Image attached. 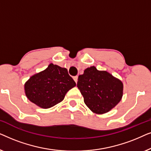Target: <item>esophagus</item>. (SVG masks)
Wrapping results in <instances>:
<instances>
[{"label":"esophagus","mask_w":151,"mask_h":151,"mask_svg":"<svg viewBox=\"0 0 151 151\" xmlns=\"http://www.w3.org/2000/svg\"><path fill=\"white\" fill-rule=\"evenodd\" d=\"M78 76H74V77H73L74 81H75V82H76V83H77V82H78Z\"/></svg>","instance_id":"obj_1"}]
</instances>
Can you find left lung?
I'll use <instances>...</instances> for the list:
<instances>
[{
  "mask_svg": "<svg viewBox=\"0 0 151 151\" xmlns=\"http://www.w3.org/2000/svg\"><path fill=\"white\" fill-rule=\"evenodd\" d=\"M77 86L86 106L98 114L109 112L122 97V82L108 72L98 71L95 67L87 68L79 76Z\"/></svg>",
  "mask_w": 151,
  "mask_h": 151,
  "instance_id": "1",
  "label": "left lung"
}]
</instances>
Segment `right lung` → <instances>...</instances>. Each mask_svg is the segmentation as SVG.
Segmentation results:
<instances>
[{
  "mask_svg": "<svg viewBox=\"0 0 151 151\" xmlns=\"http://www.w3.org/2000/svg\"><path fill=\"white\" fill-rule=\"evenodd\" d=\"M76 85L66 68L50 64L35 74L24 84L26 96L43 109L51 108L64 100L69 90Z\"/></svg>",
  "mask_w": 151,
  "mask_h": 151,
  "instance_id": "add662e5",
  "label": "right lung"
}]
</instances>
